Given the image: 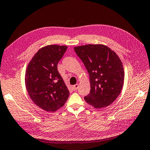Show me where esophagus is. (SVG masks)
<instances>
[{
  "instance_id": "34e87169",
  "label": "esophagus",
  "mask_w": 150,
  "mask_h": 150,
  "mask_svg": "<svg viewBox=\"0 0 150 150\" xmlns=\"http://www.w3.org/2000/svg\"><path fill=\"white\" fill-rule=\"evenodd\" d=\"M78 87H79V84L77 83V84H76V85H74V86H72V89H73V90H74V91H76V90L78 89Z\"/></svg>"
}]
</instances>
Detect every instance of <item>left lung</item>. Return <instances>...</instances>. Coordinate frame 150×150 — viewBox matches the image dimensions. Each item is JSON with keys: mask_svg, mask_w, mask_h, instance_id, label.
Masks as SVG:
<instances>
[{"mask_svg": "<svg viewBox=\"0 0 150 150\" xmlns=\"http://www.w3.org/2000/svg\"><path fill=\"white\" fill-rule=\"evenodd\" d=\"M89 73V94L84 99L95 108L112 104L123 88L124 70L122 63L114 51L102 44H88L74 47Z\"/></svg>", "mask_w": 150, "mask_h": 150, "instance_id": "1", "label": "left lung"}]
</instances>
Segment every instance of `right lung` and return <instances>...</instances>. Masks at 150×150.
Here are the masks:
<instances>
[{"label": "right lung", "instance_id": "right-lung-1", "mask_svg": "<svg viewBox=\"0 0 150 150\" xmlns=\"http://www.w3.org/2000/svg\"><path fill=\"white\" fill-rule=\"evenodd\" d=\"M67 47L49 45L42 47L31 59L25 73V85L36 105L47 112L63 106L69 91L57 70V64Z\"/></svg>", "mask_w": 150, "mask_h": 150}]
</instances>
